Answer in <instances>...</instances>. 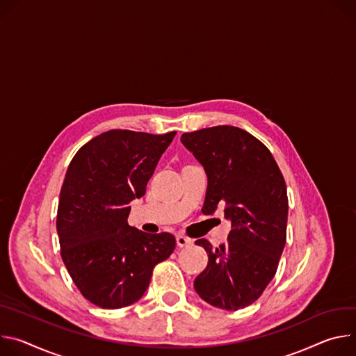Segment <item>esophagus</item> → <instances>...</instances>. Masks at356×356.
Here are the masks:
<instances>
[{
    "mask_svg": "<svg viewBox=\"0 0 356 356\" xmlns=\"http://www.w3.org/2000/svg\"><path fill=\"white\" fill-rule=\"evenodd\" d=\"M177 245H178L179 248H186V246L192 245V242H191V239L185 238V236L178 234V236H177Z\"/></svg>",
    "mask_w": 356,
    "mask_h": 356,
    "instance_id": "obj_1",
    "label": "esophagus"
}]
</instances>
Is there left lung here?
Segmentation results:
<instances>
[{
	"label": "left lung",
	"instance_id": "left-lung-1",
	"mask_svg": "<svg viewBox=\"0 0 356 356\" xmlns=\"http://www.w3.org/2000/svg\"><path fill=\"white\" fill-rule=\"evenodd\" d=\"M208 177L204 215L223 208L230 222L227 243L208 253L193 287L208 304L236 311L254 302L273 280L286 245L287 188L268 148L248 131L216 126L181 136Z\"/></svg>",
	"mask_w": 356,
	"mask_h": 356
}]
</instances>
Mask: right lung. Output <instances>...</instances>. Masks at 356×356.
Wrapping results in <instances>:
<instances>
[{"instance_id": "add662e5", "label": "right lung", "mask_w": 356, "mask_h": 356, "mask_svg": "<svg viewBox=\"0 0 356 356\" xmlns=\"http://www.w3.org/2000/svg\"><path fill=\"white\" fill-rule=\"evenodd\" d=\"M177 131H106L76 152L60 189L56 229L62 260L76 287L97 307L138 301L155 264L167 260L175 238L129 225L133 200L145 193Z\"/></svg>"}]
</instances>
